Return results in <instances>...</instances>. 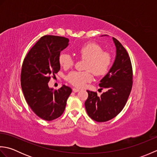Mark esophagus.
I'll return each mask as SVG.
<instances>
[{"label":"esophagus","mask_w":157,"mask_h":157,"mask_svg":"<svg viewBox=\"0 0 157 157\" xmlns=\"http://www.w3.org/2000/svg\"><path fill=\"white\" fill-rule=\"evenodd\" d=\"M73 91L74 92H79V89H78V88H73Z\"/></svg>","instance_id":"1"}]
</instances>
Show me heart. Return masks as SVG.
<instances>
[{"mask_svg": "<svg viewBox=\"0 0 157 157\" xmlns=\"http://www.w3.org/2000/svg\"><path fill=\"white\" fill-rule=\"evenodd\" d=\"M96 43L90 42L83 45L79 49L78 54L81 57L87 59L86 69L96 75H102L107 71L111 63V56ZM59 63L64 68H69L73 64V59L67 53H62L59 56ZM92 79V73L87 71H72L67 75V80L78 88L84 87Z\"/></svg>", "mask_w": 157, "mask_h": 157, "instance_id": "heart-1", "label": "heart"}]
</instances>
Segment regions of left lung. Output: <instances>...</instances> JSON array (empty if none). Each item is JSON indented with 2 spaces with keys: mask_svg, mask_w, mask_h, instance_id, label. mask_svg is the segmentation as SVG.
<instances>
[{
  "mask_svg": "<svg viewBox=\"0 0 157 157\" xmlns=\"http://www.w3.org/2000/svg\"><path fill=\"white\" fill-rule=\"evenodd\" d=\"M113 40L116 48L115 61L99 84L106 91L98 96L96 92L87 90L88 97L85 102L88 116L97 122L107 121L117 115L125 106L132 87V67L128 53L117 40L113 37Z\"/></svg>",
  "mask_w": 157,
  "mask_h": 157,
  "instance_id": "left-lung-1",
  "label": "left lung"
}]
</instances>
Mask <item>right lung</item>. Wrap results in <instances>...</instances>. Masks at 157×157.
Segmentation results:
<instances>
[{
	"label": "right lung",
	"instance_id": "right-lung-1",
	"mask_svg": "<svg viewBox=\"0 0 157 157\" xmlns=\"http://www.w3.org/2000/svg\"><path fill=\"white\" fill-rule=\"evenodd\" d=\"M69 41L61 36H43L23 63L21 85L25 101L35 114L46 121H52L63 114L72 92L65 85L54 90L48 84L50 75H55L60 70V53L67 47Z\"/></svg>",
	"mask_w": 157,
	"mask_h": 157
}]
</instances>
